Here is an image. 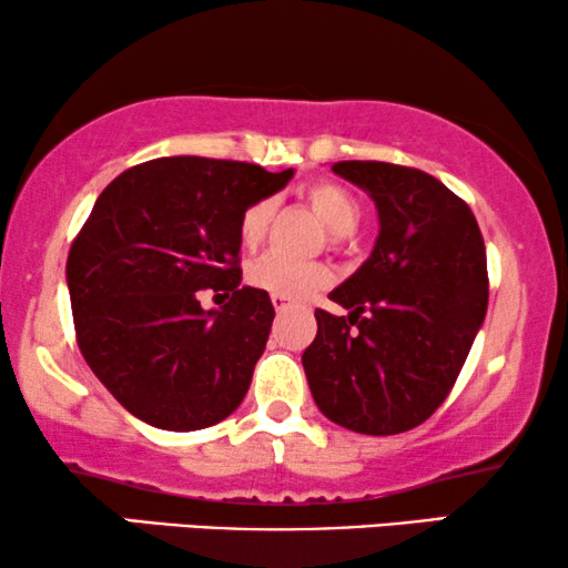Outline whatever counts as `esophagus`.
Returning <instances> with one entry per match:
<instances>
[{
  "mask_svg": "<svg viewBox=\"0 0 568 568\" xmlns=\"http://www.w3.org/2000/svg\"><path fill=\"white\" fill-rule=\"evenodd\" d=\"M271 302H274L276 313H284V311H290V307L294 305V302H292L290 297H282V294H271Z\"/></svg>",
  "mask_w": 568,
  "mask_h": 568,
  "instance_id": "esophagus-1",
  "label": "esophagus"
}]
</instances>
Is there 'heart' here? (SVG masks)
Masks as SVG:
<instances>
[{
    "label": "heart",
    "instance_id": "b5f03b06",
    "mask_svg": "<svg viewBox=\"0 0 568 568\" xmlns=\"http://www.w3.org/2000/svg\"><path fill=\"white\" fill-rule=\"evenodd\" d=\"M305 195L307 201H311L313 211L318 213L323 224L328 226L331 234L344 237V234H352L357 230L363 211H359L357 197L352 195L347 187L336 185V182H315L313 187H307ZM274 211L276 205L271 197H263V201L247 205L240 219L242 245L247 250L263 245L271 219H274ZM247 278L250 284L257 286V290L297 300L307 297V294L321 290V286H326L331 282V268L315 261H294V257H286L282 253H271L263 255L261 261H255L253 266H250Z\"/></svg>",
    "mask_w": 568,
    "mask_h": 568
}]
</instances>
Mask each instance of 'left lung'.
Here are the masks:
<instances>
[{"label": "left lung", "mask_w": 568, "mask_h": 568, "mask_svg": "<svg viewBox=\"0 0 568 568\" xmlns=\"http://www.w3.org/2000/svg\"><path fill=\"white\" fill-rule=\"evenodd\" d=\"M331 169L371 195L378 237L328 294L347 318L315 311L302 367L331 423L394 436L440 407L473 349L488 311L485 242L469 205L436 176L383 161Z\"/></svg>", "instance_id": "1"}]
</instances>
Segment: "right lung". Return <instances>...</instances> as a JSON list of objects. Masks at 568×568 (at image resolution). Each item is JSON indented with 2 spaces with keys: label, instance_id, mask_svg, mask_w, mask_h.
Returning a JSON list of instances; mask_svg holds the SVG:
<instances>
[{
  "label": "right lung",
  "instance_id": "add662e5",
  "mask_svg": "<svg viewBox=\"0 0 568 568\" xmlns=\"http://www.w3.org/2000/svg\"><path fill=\"white\" fill-rule=\"evenodd\" d=\"M294 169L153 159L122 172L72 242L68 290L85 363L130 415L201 430L245 399L274 305L242 286L240 219L286 187ZM233 292L221 312L196 294Z\"/></svg>",
  "mask_w": 568,
  "mask_h": 568
}]
</instances>
